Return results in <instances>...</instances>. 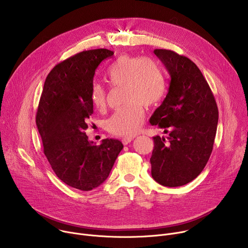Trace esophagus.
<instances>
[{"mask_svg":"<svg viewBox=\"0 0 248 248\" xmlns=\"http://www.w3.org/2000/svg\"><path fill=\"white\" fill-rule=\"evenodd\" d=\"M133 140V138L132 137H124V138H123L122 139V142H123V144L124 145H127L128 143H130L131 141Z\"/></svg>","mask_w":248,"mask_h":248,"instance_id":"34e87169","label":"esophagus"}]
</instances>
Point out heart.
<instances>
[{
  "label": "heart",
  "instance_id": "1",
  "mask_svg": "<svg viewBox=\"0 0 248 248\" xmlns=\"http://www.w3.org/2000/svg\"><path fill=\"white\" fill-rule=\"evenodd\" d=\"M107 78L112 85L124 86V102L128 103L107 121V129L117 136H133L144 123L142 104L153 106L165 94L166 83L161 68L152 59L124 55L108 68ZM90 100L97 110L106 108L108 96L101 84H93Z\"/></svg>",
  "mask_w": 248,
  "mask_h": 248
}]
</instances>
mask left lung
<instances>
[{
  "instance_id": "left-lung-1",
  "label": "left lung",
  "mask_w": 248,
  "mask_h": 248,
  "mask_svg": "<svg viewBox=\"0 0 248 248\" xmlns=\"http://www.w3.org/2000/svg\"><path fill=\"white\" fill-rule=\"evenodd\" d=\"M154 54L170 78L166 98L150 118L168 133L153 137L150 158L152 178L161 186H185L199 175L213 150L219 111L207 81L197 65L170 50Z\"/></svg>"
}]
</instances>
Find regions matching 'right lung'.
Segmentation results:
<instances>
[{
  "label": "right lung",
  "mask_w": 248,
  "mask_h": 248,
  "mask_svg": "<svg viewBox=\"0 0 248 248\" xmlns=\"http://www.w3.org/2000/svg\"><path fill=\"white\" fill-rule=\"evenodd\" d=\"M113 51L80 52L58 63L46 78L36 114L44 154L58 178L83 191L92 190L109 176L124 148L118 139L93 144L84 132L93 114L90 92L95 70Z\"/></svg>",
  "instance_id": "right-lung-1"
}]
</instances>
